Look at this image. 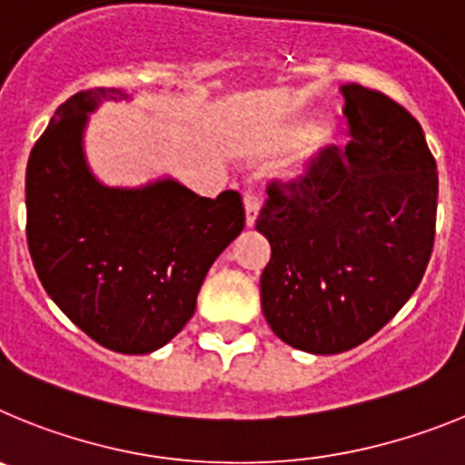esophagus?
Wrapping results in <instances>:
<instances>
[{"instance_id": "esophagus-1", "label": "esophagus", "mask_w": 465, "mask_h": 465, "mask_svg": "<svg viewBox=\"0 0 465 465\" xmlns=\"http://www.w3.org/2000/svg\"><path fill=\"white\" fill-rule=\"evenodd\" d=\"M258 209H261L258 195H253V193H246V195H244V212H246V225H249V228H253V223H256Z\"/></svg>"}]
</instances>
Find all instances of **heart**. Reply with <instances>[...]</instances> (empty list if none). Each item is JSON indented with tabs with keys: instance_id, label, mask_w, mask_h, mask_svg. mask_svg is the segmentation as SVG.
<instances>
[{
	"instance_id": "heart-1",
	"label": "heart",
	"mask_w": 465,
	"mask_h": 465,
	"mask_svg": "<svg viewBox=\"0 0 465 465\" xmlns=\"http://www.w3.org/2000/svg\"><path fill=\"white\" fill-rule=\"evenodd\" d=\"M312 134H314V125L312 123H291V125L277 130V134L272 137V149L274 151H291L302 146L305 142H310Z\"/></svg>"
}]
</instances>
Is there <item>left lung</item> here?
Segmentation results:
<instances>
[{
    "mask_svg": "<svg viewBox=\"0 0 465 465\" xmlns=\"http://www.w3.org/2000/svg\"><path fill=\"white\" fill-rule=\"evenodd\" d=\"M347 149L326 146L268 186L256 230L272 256L261 305L279 340L340 354L372 338L430 261L438 170L417 118L380 90L342 85Z\"/></svg>",
    "mask_w": 465,
    "mask_h": 465,
    "instance_id": "1",
    "label": "left lung"
}]
</instances>
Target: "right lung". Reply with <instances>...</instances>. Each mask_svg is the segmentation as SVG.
<instances>
[{"instance_id": "add662e5", "label": "right lung", "mask_w": 465, "mask_h": 465, "mask_svg": "<svg viewBox=\"0 0 465 465\" xmlns=\"http://www.w3.org/2000/svg\"><path fill=\"white\" fill-rule=\"evenodd\" d=\"M118 88L57 106L25 174L27 246L46 293L81 331L118 354H149L195 312L212 262L244 228L237 191L200 197L174 179L111 188L85 165L88 114Z\"/></svg>"}]
</instances>
